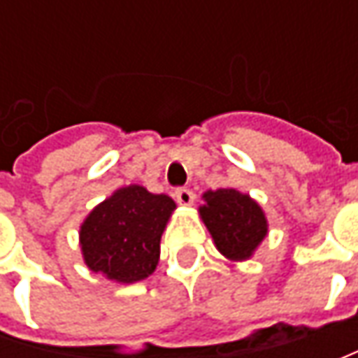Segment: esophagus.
Here are the masks:
<instances>
[{
  "label": "esophagus",
  "instance_id": "obj_1",
  "mask_svg": "<svg viewBox=\"0 0 358 358\" xmlns=\"http://www.w3.org/2000/svg\"><path fill=\"white\" fill-rule=\"evenodd\" d=\"M175 199L179 205H193V201H195V193L193 191H189V189H175Z\"/></svg>",
  "mask_w": 358,
  "mask_h": 358
}]
</instances>
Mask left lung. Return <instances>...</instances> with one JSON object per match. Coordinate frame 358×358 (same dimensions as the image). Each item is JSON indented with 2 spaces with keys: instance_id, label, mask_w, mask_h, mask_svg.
I'll list each match as a JSON object with an SVG mask.
<instances>
[{
  "instance_id": "left-lung-1",
  "label": "left lung",
  "mask_w": 358,
  "mask_h": 358,
  "mask_svg": "<svg viewBox=\"0 0 358 358\" xmlns=\"http://www.w3.org/2000/svg\"><path fill=\"white\" fill-rule=\"evenodd\" d=\"M199 215L219 253L231 261H245L267 237V217L259 203L235 189L203 193Z\"/></svg>"
}]
</instances>
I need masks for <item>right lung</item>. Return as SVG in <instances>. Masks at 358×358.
Listing matches in <instances>:
<instances>
[{"label": "right lung", "instance_id": "add662e5", "mask_svg": "<svg viewBox=\"0 0 358 358\" xmlns=\"http://www.w3.org/2000/svg\"><path fill=\"white\" fill-rule=\"evenodd\" d=\"M167 195L141 185L117 189L99 203L79 229L85 265L117 282L147 279L159 263V243L175 211Z\"/></svg>", "mask_w": 358, "mask_h": 358}]
</instances>
